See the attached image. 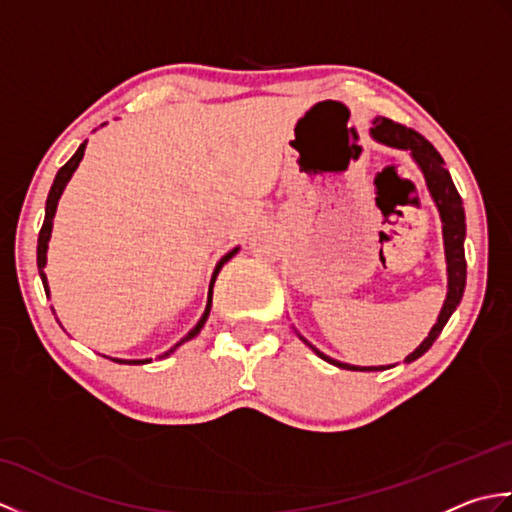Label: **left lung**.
Listing matches in <instances>:
<instances>
[{
  "mask_svg": "<svg viewBox=\"0 0 512 512\" xmlns=\"http://www.w3.org/2000/svg\"><path fill=\"white\" fill-rule=\"evenodd\" d=\"M372 136L378 140V143H385L389 147H398V149H409L413 160L418 162L424 178H427V187L433 195V200L438 204V211L442 217V233H444V253H447V273H449V292H447V301H444L442 312L438 317V323L433 325L427 339L420 343L416 352H411L405 361L411 363L420 358L424 352L429 350L433 341L438 339L444 325H447L449 317L453 310L458 308V303L464 295V286H466V257H464V235H466V220H464V206L462 198L455 184L451 180V173L444 169V160L438 154V149L433 147L427 138L418 134L416 129H411L407 125H400L389 121L385 116L374 118V127H372ZM310 345V343H308ZM314 350V347H312ZM317 352L323 361H328L341 369H356V372H376V369H387V367H356V365H345L339 361H332L330 356Z\"/></svg>",
  "mask_w": 512,
  "mask_h": 512,
  "instance_id": "1",
  "label": "left lung"
}]
</instances>
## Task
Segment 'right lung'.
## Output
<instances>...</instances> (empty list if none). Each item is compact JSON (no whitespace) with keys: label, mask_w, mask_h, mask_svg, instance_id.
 Masks as SVG:
<instances>
[{"label":"right lung","mask_w":512,"mask_h":512,"mask_svg":"<svg viewBox=\"0 0 512 512\" xmlns=\"http://www.w3.org/2000/svg\"><path fill=\"white\" fill-rule=\"evenodd\" d=\"M83 151H85V143H83L79 149H76V154H74V156H72L68 162H65V165L59 169L57 178H54L52 187H50L48 200H46V217H43V226H41L39 239H37V268H39V275H41V281H43V288H46V295H50V290H48V279H46V273H43V266H46V250H48V239H50V233H52V217H54V211H57V202H59V198H61V193H63V189H65V184H68V180L72 178L74 169L79 167V162H81V158H83ZM235 253H237V248H235V250H231V253H228V255H224V257L220 259V264L215 266V273H213V277H211V286H209V303H206V310H204V314H202V319L198 321V325H195V328H193L187 336H184V339H182L178 345H182L184 341L193 339V336L202 330V325L206 323V319H209L215 277H217V273H220V270H222V266H224V264L228 262V259H231ZM178 345H176V347H178ZM176 347H171L169 352L176 350ZM169 352H167V354H169ZM167 354H165V356H167ZM112 361H116V363H125V365H143V363H149V358H145V361H121V358H112Z\"/></svg>","instance_id":"obj_1"}]
</instances>
